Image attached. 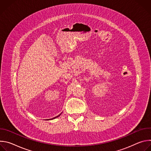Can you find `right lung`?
Masks as SVG:
<instances>
[{"instance_id": "obj_1", "label": "right lung", "mask_w": 151, "mask_h": 151, "mask_svg": "<svg viewBox=\"0 0 151 151\" xmlns=\"http://www.w3.org/2000/svg\"><path fill=\"white\" fill-rule=\"evenodd\" d=\"M60 115H61V114H60V115H58V116H55V117H54V118H52V119H54V118H57V117H58V116H60Z\"/></svg>"}]
</instances>
